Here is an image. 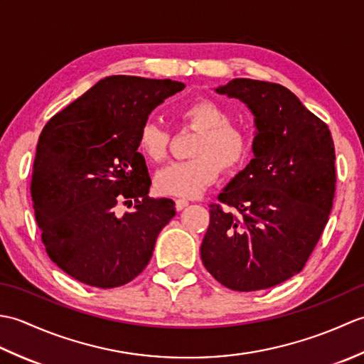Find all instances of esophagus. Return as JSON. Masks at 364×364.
<instances>
[{
  "mask_svg": "<svg viewBox=\"0 0 364 364\" xmlns=\"http://www.w3.org/2000/svg\"><path fill=\"white\" fill-rule=\"evenodd\" d=\"M189 205V202L188 200H184V198H178V200H175V208H176V211H181V210H184V208H186Z\"/></svg>",
  "mask_w": 364,
  "mask_h": 364,
  "instance_id": "1",
  "label": "esophagus"
}]
</instances>
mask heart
Returning a JSON list of instances; mask_svg holds the SVG:
<instances>
[{"instance_id": "heart-1", "label": "heart", "mask_w": 364, "mask_h": 364, "mask_svg": "<svg viewBox=\"0 0 364 364\" xmlns=\"http://www.w3.org/2000/svg\"><path fill=\"white\" fill-rule=\"evenodd\" d=\"M180 119L200 136L192 149L194 159L172 162L154 176V188L162 196L194 198L218 180L222 170H236L249 158L250 142L233 125L231 115L213 100H198L183 107ZM168 131L156 122H146L139 131L137 146L151 162L164 161L168 151Z\"/></svg>"}]
</instances>
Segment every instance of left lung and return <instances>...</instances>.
Returning a JSON list of instances; mask_svg holds the SVG:
<instances>
[{
	"label": "left lung",
	"mask_w": 364,
	"mask_h": 364,
	"mask_svg": "<svg viewBox=\"0 0 364 364\" xmlns=\"http://www.w3.org/2000/svg\"><path fill=\"white\" fill-rule=\"evenodd\" d=\"M253 114V159L211 205L200 253L228 289L272 288L304 269L328 222L335 197V145L328 127L289 89L236 78L214 89Z\"/></svg>",
	"instance_id": "1"
}]
</instances>
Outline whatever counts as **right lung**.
I'll use <instances>...</instances> for the list:
<instances>
[{
  "label": "right lung",
  "instance_id": "add662e5",
  "mask_svg": "<svg viewBox=\"0 0 364 364\" xmlns=\"http://www.w3.org/2000/svg\"><path fill=\"white\" fill-rule=\"evenodd\" d=\"M172 80L114 75L50 119L38 137L31 196L51 261L75 280L117 288L142 272L175 215L150 198L137 137L154 107L181 92ZM123 201L135 210L117 214Z\"/></svg>",
  "mask_w": 364,
  "mask_h": 364
}]
</instances>
